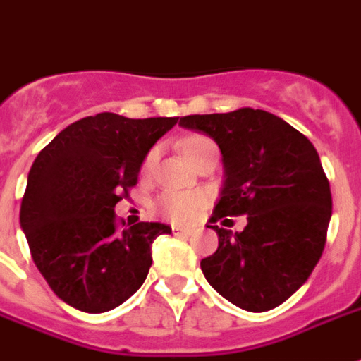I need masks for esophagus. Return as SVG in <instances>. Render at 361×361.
Wrapping results in <instances>:
<instances>
[{
	"label": "esophagus",
	"instance_id": "esophagus-1",
	"mask_svg": "<svg viewBox=\"0 0 361 361\" xmlns=\"http://www.w3.org/2000/svg\"><path fill=\"white\" fill-rule=\"evenodd\" d=\"M172 232L176 235H183V238H189V235L193 234V230H189V228H181V226H172Z\"/></svg>",
	"mask_w": 361,
	"mask_h": 361
}]
</instances>
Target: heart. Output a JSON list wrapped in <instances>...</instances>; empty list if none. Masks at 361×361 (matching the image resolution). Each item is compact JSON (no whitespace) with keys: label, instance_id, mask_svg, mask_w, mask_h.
I'll return each mask as SVG.
<instances>
[{"label":"heart","instance_id":"obj_1","mask_svg":"<svg viewBox=\"0 0 361 361\" xmlns=\"http://www.w3.org/2000/svg\"><path fill=\"white\" fill-rule=\"evenodd\" d=\"M183 154L191 164H199L207 157H219V147L216 142L204 137V135H189L188 139L181 142ZM157 160V149L147 152L142 160V172L147 173ZM207 207V197L199 191H164L162 195L154 201V211L162 219L170 220L173 224H189L201 214Z\"/></svg>","mask_w":361,"mask_h":361}]
</instances>
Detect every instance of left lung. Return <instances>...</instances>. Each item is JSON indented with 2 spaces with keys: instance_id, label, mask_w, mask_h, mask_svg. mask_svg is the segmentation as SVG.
I'll use <instances>...</instances> for the list:
<instances>
[{
  "instance_id": "8db88e82",
  "label": "left lung",
  "mask_w": 361,
  "mask_h": 361,
  "mask_svg": "<svg viewBox=\"0 0 361 361\" xmlns=\"http://www.w3.org/2000/svg\"><path fill=\"white\" fill-rule=\"evenodd\" d=\"M180 126L211 135L224 158L211 222L247 216L242 232L209 226L219 250L201 261L204 279L242 310H274L310 279L325 250L333 197L317 150L265 110L195 114Z\"/></svg>"
}]
</instances>
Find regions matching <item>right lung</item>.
Returning <instances> with one entry per match:
<instances>
[{"instance_id":"add662e5","label":"right lung","mask_w":361,"mask_h":361,"mask_svg":"<svg viewBox=\"0 0 361 361\" xmlns=\"http://www.w3.org/2000/svg\"><path fill=\"white\" fill-rule=\"evenodd\" d=\"M178 119L102 111L66 127L36 157L20 226L48 286L75 310L104 313L129 300L149 274L152 242L172 232L160 222L121 230L114 209Z\"/></svg>"}]
</instances>
